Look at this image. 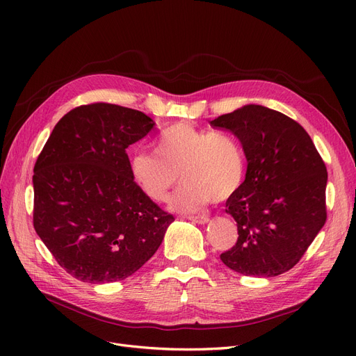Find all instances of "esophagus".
Here are the masks:
<instances>
[{
  "label": "esophagus",
  "mask_w": 356,
  "mask_h": 356,
  "mask_svg": "<svg viewBox=\"0 0 356 356\" xmlns=\"http://www.w3.org/2000/svg\"><path fill=\"white\" fill-rule=\"evenodd\" d=\"M188 219L195 223H199V225H204V223L209 222L208 216H188Z\"/></svg>",
  "instance_id": "obj_1"
}]
</instances>
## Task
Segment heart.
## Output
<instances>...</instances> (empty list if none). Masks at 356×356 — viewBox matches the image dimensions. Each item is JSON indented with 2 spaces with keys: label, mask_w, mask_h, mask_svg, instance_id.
Masks as SVG:
<instances>
[{
  "label": "heart",
  "mask_w": 356,
  "mask_h": 356,
  "mask_svg": "<svg viewBox=\"0 0 356 356\" xmlns=\"http://www.w3.org/2000/svg\"><path fill=\"white\" fill-rule=\"evenodd\" d=\"M154 153H137L131 173L141 192L157 203L168 200L181 173L186 184L172 203L179 212H196L212 199H228L245 179L244 149L229 133L177 122L159 134Z\"/></svg>",
  "instance_id": "heart-1"
}]
</instances>
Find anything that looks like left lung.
I'll use <instances>...</instances> for the list:
<instances>
[{"instance_id": "obj_1", "label": "left lung", "mask_w": 356, "mask_h": 356, "mask_svg": "<svg viewBox=\"0 0 356 356\" xmlns=\"http://www.w3.org/2000/svg\"><path fill=\"white\" fill-rule=\"evenodd\" d=\"M229 129L248 161L228 197L236 244L222 263L242 275L274 277L293 268L326 222V165L306 129L282 112L245 105L211 121Z\"/></svg>"}]
</instances>
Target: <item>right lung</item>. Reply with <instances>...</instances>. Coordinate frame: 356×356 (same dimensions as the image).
<instances>
[{
	"label": "right lung",
	"instance_id": "1",
	"mask_svg": "<svg viewBox=\"0 0 356 356\" xmlns=\"http://www.w3.org/2000/svg\"><path fill=\"white\" fill-rule=\"evenodd\" d=\"M154 125L137 109L82 105L56 124L37 157L34 229L58 264L83 283L134 274L175 220L141 192L127 154Z\"/></svg>",
	"mask_w": 356,
	"mask_h": 356
}]
</instances>
